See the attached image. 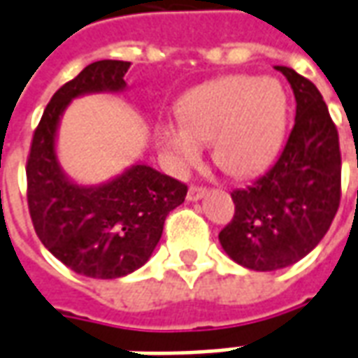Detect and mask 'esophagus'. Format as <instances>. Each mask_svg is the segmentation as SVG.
<instances>
[{
	"label": "esophagus",
	"mask_w": 358,
	"mask_h": 358,
	"mask_svg": "<svg viewBox=\"0 0 358 358\" xmlns=\"http://www.w3.org/2000/svg\"><path fill=\"white\" fill-rule=\"evenodd\" d=\"M206 195V189L205 187H197V186H192L189 189H187V201H192V203H195V201L203 199Z\"/></svg>",
	"instance_id": "1"
}]
</instances>
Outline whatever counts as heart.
I'll return each instance as SVG.
<instances>
[{"mask_svg":"<svg viewBox=\"0 0 358 358\" xmlns=\"http://www.w3.org/2000/svg\"><path fill=\"white\" fill-rule=\"evenodd\" d=\"M287 92L277 79L226 76L195 87L178 104L180 123L161 121L157 148L184 174L213 144L214 163L233 178L256 176L279 152L287 129Z\"/></svg>","mask_w":358,"mask_h":358,"instance_id":"heart-1","label":"heart"}]
</instances>
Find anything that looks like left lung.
Segmentation results:
<instances>
[{"instance_id": "obj_1", "label": "left lung", "mask_w": 358, "mask_h": 358, "mask_svg": "<svg viewBox=\"0 0 358 358\" xmlns=\"http://www.w3.org/2000/svg\"><path fill=\"white\" fill-rule=\"evenodd\" d=\"M296 98L294 129L271 169L235 189V216L220 231L224 252L254 271H277L319 245L340 206L338 131L322 94L292 68L275 66Z\"/></svg>"}]
</instances>
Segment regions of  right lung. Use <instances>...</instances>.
<instances>
[{
	"label": "right lung",
	"instance_id": "obj_1",
	"mask_svg": "<svg viewBox=\"0 0 358 358\" xmlns=\"http://www.w3.org/2000/svg\"><path fill=\"white\" fill-rule=\"evenodd\" d=\"M131 62L98 60L62 85L31 140L28 176L30 216L45 248L91 279H119L152 258L165 218L186 199L187 187L136 161L102 184L71 180L57 153L60 119L76 98L127 91Z\"/></svg>",
	"mask_w": 358,
	"mask_h": 358
}]
</instances>
